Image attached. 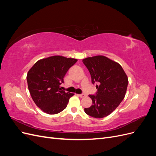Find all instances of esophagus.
<instances>
[{
    "instance_id": "1",
    "label": "esophagus",
    "mask_w": 156,
    "mask_h": 156,
    "mask_svg": "<svg viewBox=\"0 0 156 156\" xmlns=\"http://www.w3.org/2000/svg\"><path fill=\"white\" fill-rule=\"evenodd\" d=\"M78 96L79 97H81V98H84V96H85V95H84V94H78Z\"/></svg>"
}]
</instances>
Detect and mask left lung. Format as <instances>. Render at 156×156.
Instances as JSON below:
<instances>
[{"label": "left lung", "instance_id": "8db88e82", "mask_svg": "<svg viewBox=\"0 0 156 156\" xmlns=\"http://www.w3.org/2000/svg\"><path fill=\"white\" fill-rule=\"evenodd\" d=\"M91 75L92 83H97L96 95H89L92 105L84 108L89 116L101 119L114 111L124 100L128 84L121 66L105 56L98 55L83 60Z\"/></svg>", "mask_w": 156, "mask_h": 156}]
</instances>
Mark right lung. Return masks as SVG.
Masks as SVG:
<instances>
[{
  "instance_id": "right-lung-1",
  "label": "right lung",
  "mask_w": 156,
  "mask_h": 156,
  "mask_svg": "<svg viewBox=\"0 0 156 156\" xmlns=\"http://www.w3.org/2000/svg\"><path fill=\"white\" fill-rule=\"evenodd\" d=\"M77 61L62 56H52L37 61L28 72L27 81L32 100L47 114L62 111L74 95L62 90L60 87L66 73Z\"/></svg>"
}]
</instances>
